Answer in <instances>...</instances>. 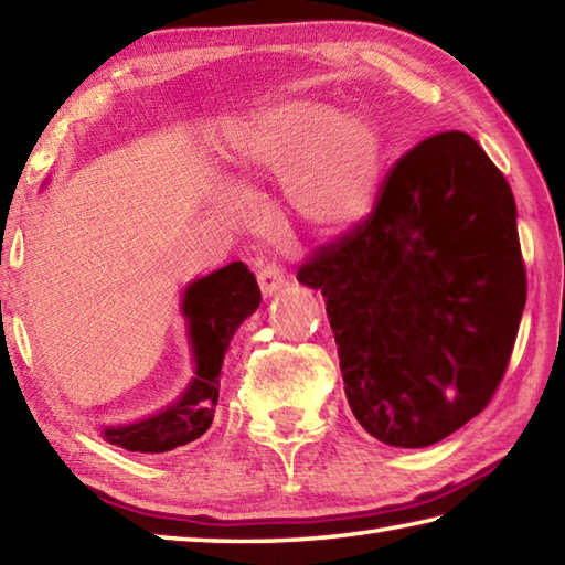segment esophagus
I'll use <instances>...</instances> for the list:
<instances>
[{"mask_svg":"<svg viewBox=\"0 0 565 565\" xmlns=\"http://www.w3.org/2000/svg\"><path fill=\"white\" fill-rule=\"evenodd\" d=\"M257 281H259V289L264 296H274L276 291L286 286V274L276 267V264H267V267L259 269Z\"/></svg>","mask_w":565,"mask_h":565,"instance_id":"1","label":"esophagus"}]
</instances>
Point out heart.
I'll use <instances>...</instances> for the list:
<instances>
[{
    "label": "heart",
    "instance_id": "b5f03b06",
    "mask_svg": "<svg viewBox=\"0 0 565 565\" xmlns=\"http://www.w3.org/2000/svg\"><path fill=\"white\" fill-rule=\"evenodd\" d=\"M230 161L245 179L286 174L294 215L311 230L342 232L377 198L382 139L360 113H338L323 99H286L237 131Z\"/></svg>",
    "mask_w": 565,
    "mask_h": 565
}]
</instances>
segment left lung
<instances>
[{"instance_id": "1", "label": "left lung", "mask_w": 565, "mask_h": 565, "mask_svg": "<svg viewBox=\"0 0 565 565\" xmlns=\"http://www.w3.org/2000/svg\"><path fill=\"white\" fill-rule=\"evenodd\" d=\"M296 279L326 298L360 426L434 446L490 404L510 364L526 303L512 188L466 131L428 137Z\"/></svg>"}]
</instances>
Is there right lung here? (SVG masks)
I'll return each instance as SVG.
<instances>
[{"mask_svg":"<svg viewBox=\"0 0 565 565\" xmlns=\"http://www.w3.org/2000/svg\"><path fill=\"white\" fill-rule=\"evenodd\" d=\"M262 291L254 274L242 262L195 279L185 286L181 313L188 323V342L193 352V380L183 394L161 412L141 422L107 426V444L131 452H166L201 438L213 424L220 372L230 340L242 320L259 308Z\"/></svg>","mask_w":565,"mask_h":565,"instance_id":"right-lung-1","label":"right lung"}]
</instances>
